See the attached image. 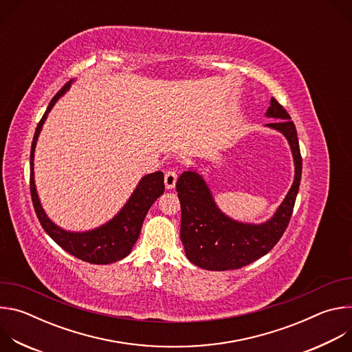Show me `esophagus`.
I'll use <instances>...</instances> for the list:
<instances>
[{
  "instance_id": "34e87169",
  "label": "esophagus",
  "mask_w": 352,
  "mask_h": 352,
  "mask_svg": "<svg viewBox=\"0 0 352 352\" xmlns=\"http://www.w3.org/2000/svg\"><path fill=\"white\" fill-rule=\"evenodd\" d=\"M177 178H178V175H177V173H175L174 170L167 171V173H166V175H164V184H166V188H167V189H173V188L175 186Z\"/></svg>"
}]
</instances>
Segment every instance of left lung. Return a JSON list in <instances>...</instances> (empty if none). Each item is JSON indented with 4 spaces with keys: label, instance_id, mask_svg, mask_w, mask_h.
I'll list each match as a JSON object with an SVG mask.
<instances>
[{
    "label": "left lung",
    "instance_id": "8db88e82",
    "mask_svg": "<svg viewBox=\"0 0 352 352\" xmlns=\"http://www.w3.org/2000/svg\"><path fill=\"white\" fill-rule=\"evenodd\" d=\"M266 117L278 120L266 126L287 138L295 166L291 189L270 220L249 224L224 214L217 208L206 181L197 171H184L177 181L181 204V241L186 258L199 267L223 272L252 263L270 252L289 223L302 174L296 129L289 114L274 97L270 100Z\"/></svg>",
    "mask_w": 352,
    "mask_h": 352
}]
</instances>
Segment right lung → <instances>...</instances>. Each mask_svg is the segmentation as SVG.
I'll return each instance as SVG.
<instances>
[{
    "mask_svg": "<svg viewBox=\"0 0 352 352\" xmlns=\"http://www.w3.org/2000/svg\"><path fill=\"white\" fill-rule=\"evenodd\" d=\"M71 83L72 82L65 83L61 90L53 97L43 118L37 124L30 150V195L34 212L41 227L52 236V239H54L56 243H58L68 254L83 262H89L93 265H109L118 262L131 254L135 242L139 238L143 220L150 206L164 192V175L162 171L144 175L139 181L138 186L135 188L131 197L128 199V202L124 205L120 213L116 214L109 223L94 230L83 232L67 231L50 220L41 208L34 185V148L48 113L52 111L54 104L58 102V98L67 93V90L71 87Z\"/></svg>",
    "mask_w": 352,
    "mask_h": 352,
    "instance_id": "add662e5",
    "label": "right lung"
}]
</instances>
